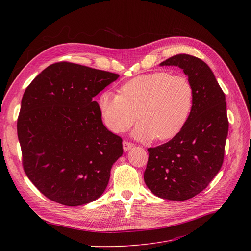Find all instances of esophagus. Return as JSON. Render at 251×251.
I'll return each mask as SVG.
<instances>
[{
  "instance_id": "esophagus-1",
  "label": "esophagus",
  "mask_w": 251,
  "mask_h": 251,
  "mask_svg": "<svg viewBox=\"0 0 251 251\" xmlns=\"http://www.w3.org/2000/svg\"><path fill=\"white\" fill-rule=\"evenodd\" d=\"M134 147V144L132 142H128V141H123V149L125 151L131 150Z\"/></svg>"
}]
</instances>
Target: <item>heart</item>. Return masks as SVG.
<instances>
[{"label":"heart","mask_w":251,"mask_h":251,"mask_svg":"<svg viewBox=\"0 0 251 251\" xmlns=\"http://www.w3.org/2000/svg\"><path fill=\"white\" fill-rule=\"evenodd\" d=\"M98 103L113 132H124L138 118L133 132L136 138L166 140L185 125L192 109L193 88L185 76L157 71L130 79L120 94L102 91Z\"/></svg>","instance_id":"heart-1"}]
</instances>
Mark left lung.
<instances>
[{
	"mask_svg": "<svg viewBox=\"0 0 251 251\" xmlns=\"http://www.w3.org/2000/svg\"><path fill=\"white\" fill-rule=\"evenodd\" d=\"M160 65L183 69L193 88V103L180 132L148 150L144 182L161 199L186 201L205 189L223 165L229 128L226 98L213 71L199 58L180 54Z\"/></svg>",
	"mask_w": 251,
	"mask_h": 251,
	"instance_id": "1",
	"label": "left lung"
}]
</instances>
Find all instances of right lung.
Segmentation results:
<instances>
[{"label": "right lung", "mask_w": 251, "mask_h": 251, "mask_svg": "<svg viewBox=\"0 0 251 251\" xmlns=\"http://www.w3.org/2000/svg\"><path fill=\"white\" fill-rule=\"evenodd\" d=\"M118 74L69 62L50 65L26 88L17 121L25 174L49 200L77 206L98 200L123 154L94 99Z\"/></svg>", "instance_id": "right-lung-1"}]
</instances>
